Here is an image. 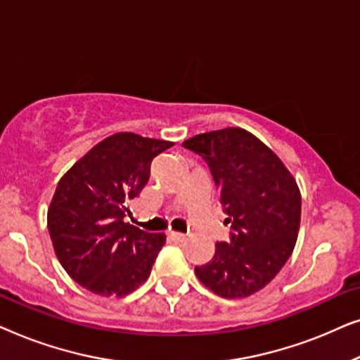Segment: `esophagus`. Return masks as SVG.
I'll use <instances>...</instances> for the list:
<instances>
[{
	"label": "esophagus",
	"instance_id": "esophagus-1",
	"mask_svg": "<svg viewBox=\"0 0 360 360\" xmlns=\"http://www.w3.org/2000/svg\"><path fill=\"white\" fill-rule=\"evenodd\" d=\"M170 238L174 239V240H179V243H181V240L186 239V234L176 233V231H170Z\"/></svg>",
	"mask_w": 360,
	"mask_h": 360
}]
</instances>
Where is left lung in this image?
Here are the masks:
<instances>
[{
    "label": "left lung",
    "instance_id": "1",
    "mask_svg": "<svg viewBox=\"0 0 360 360\" xmlns=\"http://www.w3.org/2000/svg\"><path fill=\"white\" fill-rule=\"evenodd\" d=\"M213 175L231 224L229 243H216L213 259L196 277L223 298H245L274 280L293 252L302 218L297 180L275 152L240 127L184 141Z\"/></svg>",
    "mask_w": 360,
    "mask_h": 360
}]
</instances>
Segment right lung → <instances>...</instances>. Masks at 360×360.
<instances>
[{
    "mask_svg": "<svg viewBox=\"0 0 360 360\" xmlns=\"http://www.w3.org/2000/svg\"><path fill=\"white\" fill-rule=\"evenodd\" d=\"M172 146L116 132L58 180L47 210L49 234L58 262L88 292L121 298L149 278L165 234L146 233L122 218L149 180L150 162Z\"/></svg>",
    "mask_w": 360,
    "mask_h": 360,
    "instance_id": "add662e5",
    "label": "right lung"
}]
</instances>
